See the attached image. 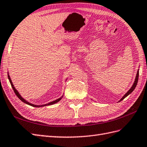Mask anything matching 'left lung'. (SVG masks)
<instances>
[{"mask_svg": "<svg viewBox=\"0 0 147 147\" xmlns=\"http://www.w3.org/2000/svg\"><path fill=\"white\" fill-rule=\"evenodd\" d=\"M138 76H139V69H138L137 72L136 76H135V81H134V84H133L132 86H131V87L130 88V89L129 90V91H128L125 94H124V96L122 97L121 99H120V100L119 101V102H120V101L122 100L123 99H125L127 96H129V95L130 94H131V92H133V91L135 89V88H136V86H137V82H138Z\"/></svg>", "mask_w": 147, "mask_h": 147, "instance_id": "8db88e82", "label": "left lung"}]
</instances>
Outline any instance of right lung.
<instances>
[{"mask_svg": "<svg viewBox=\"0 0 147 147\" xmlns=\"http://www.w3.org/2000/svg\"><path fill=\"white\" fill-rule=\"evenodd\" d=\"M8 78H9V81H10V83L11 86H12V89H13L14 92L16 93V94L17 95V96L18 97V98H19V99H20V100L22 101V102L25 103V104H28V105H29V106H33V107H44V106H50V105H53V104H56V103L58 102L60 100H61V99L63 98V95L61 97H60L59 98H58V99H56V100H53V101H51V102H49V103L43 104V105H35V104H32V103H30V102H29L28 101H27V100H25V99L24 98V97H22V96L20 94V93L18 92V91L16 89V88L14 87V86H13V83H12V80H11V79H10V75H9V72H8ZM67 78H66V81L67 80Z\"/></svg>", "mask_w": 147, "mask_h": 147, "instance_id": "1", "label": "right lung"}]
</instances>
